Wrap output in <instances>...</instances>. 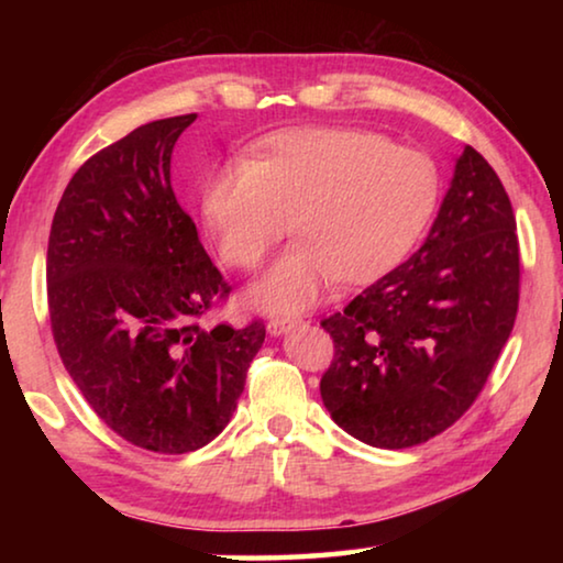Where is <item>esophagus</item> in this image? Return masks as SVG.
Masks as SVG:
<instances>
[{
	"label": "esophagus",
	"instance_id": "esophagus-1",
	"mask_svg": "<svg viewBox=\"0 0 563 563\" xmlns=\"http://www.w3.org/2000/svg\"><path fill=\"white\" fill-rule=\"evenodd\" d=\"M300 320H292V318H275L268 322V332L273 338H280L285 332H290L292 328H298Z\"/></svg>",
	"mask_w": 563,
	"mask_h": 563
}]
</instances>
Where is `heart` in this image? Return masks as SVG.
I'll list each match as a JSON object with an SVG mask.
<instances>
[{
  "label": "heart",
  "mask_w": 563,
  "mask_h": 563,
  "mask_svg": "<svg viewBox=\"0 0 563 563\" xmlns=\"http://www.w3.org/2000/svg\"><path fill=\"white\" fill-rule=\"evenodd\" d=\"M432 158L357 129L300 126L265 136L241 164L201 186V216L221 258L263 263L288 231L292 243L251 288L265 310L310 308L332 283L375 280L399 261L437 203Z\"/></svg>",
  "instance_id": "b5f03b06"
}]
</instances>
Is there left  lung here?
<instances>
[{"label":"left lung","instance_id":"left-lung-1","mask_svg":"<svg viewBox=\"0 0 563 563\" xmlns=\"http://www.w3.org/2000/svg\"><path fill=\"white\" fill-rule=\"evenodd\" d=\"M517 308V218L494 168L464 146L422 247L322 320L335 342L322 402L369 446L432 440L482 393Z\"/></svg>","mask_w":563,"mask_h":563}]
</instances>
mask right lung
Listing matches in <instances>:
<instances>
[{"mask_svg":"<svg viewBox=\"0 0 563 563\" xmlns=\"http://www.w3.org/2000/svg\"><path fill=\"white\" fill-rule=\"evenodd\" d=\"M196 113L151 121L76 170L56 206L46 292L66 373L123 440L186 454L225 430L265 340L198 318L228 295L170 188Z\"/></svg>","mask_w":563,"mask_h":563,"instance_id":"add662e5","label":"right lung"}]
</instances>
